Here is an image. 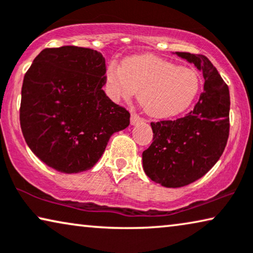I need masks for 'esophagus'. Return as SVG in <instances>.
<instances>
[{
    "mask_svg": "<svg viewBox=\"0 0 253 253\" xmlns=\"http://www.w3.org/2000/svg\"><path fill=\"white\" fill-rule=\"evenodd\" d=\"M141 121H142V119L139 115L134 114V113H133V114H131L130 122H131V124H132V126H135V124H138L139 122H141Z\"/></svg>",
    "mask_w": 253,
    "mask_h": 253,
    "instance_id": "1",
    "label": "esophagus"
}]
</instances>
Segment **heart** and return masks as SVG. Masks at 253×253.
<instances>
[{
  "mask_svg": "<svg viewBox=\"0 0 253 253\" xmlns=\"http://www.w3.org/2000/svg\"><path fill=\"white\" fill-rule=\"evenodd\" d=\"M107 79L114 99L126 100L139 91V102L156 119L185 112L200 89V79L193 69L154 56L130 57L122 65L112 63Z\"/></svg>",
  "mask_w": 253,
  "mask_h": 253,
  "instance_id": "b5f03b06",
  "label": "heart"
}]
</instances>
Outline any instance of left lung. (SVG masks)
I'll return each instance as SVG.
<instances>
[{
  "label": "left lung",
  "instance_id": "obj_1",
  "mask_svg": "<svg viewBox=\"0 0 253 253\" xmlns=\"http://www.w3.org/2000/svg\"><path fill=\"white\" fill-rule=\"evenodd\" d=\"M204 78L200 100L185 118L152 122L153 142L142 152L147 177L168 188L202 178L218 162L229 135V90L217 68L203 54L175 52Z\"/></svg>",
  "mask_w": 253,
  "mask_h": 253
}]
</instances>
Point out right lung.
<instances>
[{
  "mask_svg": "<svg viewBox=\"0 0 253 253\" xmlns=\"http://www.w3.org/2000/svg\"><path fill=\"white\" fill-rule=\"evenodd\" d=\"M105 58L87 47L44 49L25 74L20 126L31 151L63 173L96 164L113 133L129 126L126 108L106 96Z\"/></svg>",
  "mask_w": 253,
  "mask_h": 253,
  "instance_id": "add662e5",
  "label": "right lung"
}]
</instances>
